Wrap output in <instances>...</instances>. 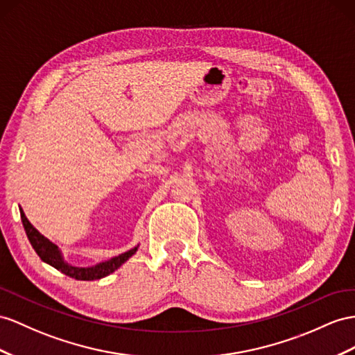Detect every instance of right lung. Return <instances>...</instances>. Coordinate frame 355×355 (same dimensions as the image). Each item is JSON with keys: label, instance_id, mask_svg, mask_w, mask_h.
Segmentation results:
<instances>
[{"label": "right lung", "instance_id": "1", "mask_svg": "<svg viewBox=\"0 0 355 355\" xmlns=\"http://www.w3.org/2000/svg\"><path fill=\"white\" fill-rule=\"evenodd\" d=\"M19 211H21V219H22L24 230L26 232V237H28L33 249L40 257V259L43 262H46V264L52 266L53 268H57L58 271L64 272L66 276L73 277L76 280H97V279L106 277L107 275L114 272L116 268H120L130 257H133L139 248L138 244V246H135L133 249L121 253V255L114 257L103 262H98V264L89 266V267H78L67 262L64 257H62V252L57 244H53L51 240H48L44 235H42L37 230L34 228L31 222L26 219L22 208H19Z\"/></svg>", "mask_w": 355, "mask_h": 355}]
</instances>
